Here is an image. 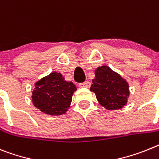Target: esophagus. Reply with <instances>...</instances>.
Returning a JSON list of instances; mask_svg holds the SVG:
<instances>
[{"label":"esophagus","mask_w":159,"mask_h":159,"mask_svg":"<svg viewBox=\"0 0 159 159\" xmlns=\"http://www.w3.org/2000/svg\"><path fill=\"white\" fill-rule=\"evenodd\" d=\"M79 86L80 88H89L91 86V83L89 82V81H86L84 83H82V84H80Z\"/></svg>","instance_id":"34e87169"}]
</instances>
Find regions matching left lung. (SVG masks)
I'll list each match as a JSON object with an SVG mask.
<instances>
[{
  "instance_id": "obj_1",
  "label": "left lung",
  "mask_w": 159,
  "mask_h": 159,
  "mask_svg": "<svg viewBox=\"0 0 159 159\" xmlns=\"http://www.w3.org/2000/svg\"><path fill=\"white\" fill-rule=\"evenodd\" d=\"M129 89L128 82L109 66H101L95 70L90 91L104 108L116 110L124 107L129 96Z\"/></svg>"
}]
</instances>
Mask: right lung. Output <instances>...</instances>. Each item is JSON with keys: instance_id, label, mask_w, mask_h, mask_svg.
<instances>
[{"instance_id": "right-lung-1", "label": "right lung", "mask_w": 159, "mask_h": 159, "mask_svg": "<svg viewBox=\"0 0 159 159\" xmlns=\"http://www.w3.org/2000/svg\"><path fill=\"white\" fill-rule=\"evenodd\" d=\"M75 85L66 81L61 73L53 71L35 83L32 101L41 112L51 116L66 113L70 107Z\"/></svg>"}]
</instances>
